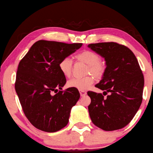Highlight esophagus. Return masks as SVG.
I'll use <instances>...</instances> for the list:
<instances>
[{"label":"esophagus","instance_id":"obj_1","mask_svg":"<svg viewBox=\"0 0 153 153\" xmlns=\"http://www.w3.org/2000/svg\"><path fill=\"white\" fill-rule=\"evenodd\" d=\"M79 93L81 96H84L85 95H86V91L84 90H79Z\"/></svg>","mask_w":153,"mask_h":153}]
</instances>
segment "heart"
Returning a JSON list of instances; mask_svg holds the SVG:
<instances>
[{
    "mask_svg": "<svg viewBox=\"0 0 153 153\" xmlns=\"http://www.w3.org/2000/svg\"><path fill=\"white\" fill-rule=\"evenodd\" d=\"M78 62L85 63L86 74H91L96 77H100L105 71V65L100 60V57L96 53L90 50H84L76 55ZM72 60L69 57H65L59 63V69L62 74L66 77H70L72 69ZM94 83V77L88 75L83 77H74L69 80V87L76 88L79 90H85Z\"/></svg>",
    "mask_w": 153,
    "mask_h": 153,
    "instance_id": "heart-1",
    "label": "heart"
}]
</instances>
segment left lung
Masks as SVG:
<instances>
[{"mask_svg": "<svg viewBox=\"0 0 153 153\" xmlns=\"http://www.w3.org/2000/svg\"><path fill=\"white\" fill-rule=\"evenodd\" d=\"M88 47L104 57L106 65L102 79L95 85L103 94L88 91L91 120L105 131L123 128L132 120L143 101L144 80L138 60L129 48L117 43H91Z\"/></svg>", "mask_w": 153, "mask_h": 153, "instance_id": "obj_1", "label": "left lung"}]
</instances>
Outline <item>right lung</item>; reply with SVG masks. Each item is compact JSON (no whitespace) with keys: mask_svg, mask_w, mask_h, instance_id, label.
Here are the masks:
<instances>
[{"mask_svg":"<svg viewBox=\"0 0 153 153\" xmlns=\"http://www.w3.org/2000/svg\"><path fill=\"white\" fill-rule=\"evenodd\" d=\"M82 46L39 40L19 62L15 90L25 115L37 129L55 132L68 124L71 108L80 94L74 88L58 91L66 83L59 63Z\"/></svg>","mask_w":153,"mask_h":153,"instance_id":"1","label":"right lung"}]
</instances>
